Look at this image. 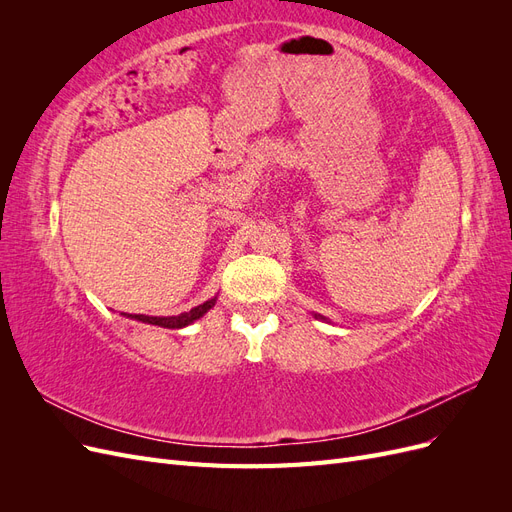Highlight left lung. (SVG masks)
Masks as SVG:
<instances>
[{
    "instance_id": "obj_1",
    "label": "left lung",
    "mask_w": 512,
    "mask_h": 512,
    "mask_svg": "<svg viewBox=\"0 0 512 512\" xmlns=\"http://www.w3.org/2000/svg\"><path fill=\"white\" fill-rule=\"evenodd\" d=\"M312 316H314L316 320H322V322H329V324H331V320H329L327 316H322V314H312Z\"/></svg>"
}]
</instances>
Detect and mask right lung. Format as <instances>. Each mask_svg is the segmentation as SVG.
<instances>
[{"label": "right lung", "mask_w": 512, "mask_h": 512, "mask_svg": "<svg viewBox=\"0 0 512 512\" xmlns=\"http://www.w3.org/2000/svg\"><path fill=\"white\" fill-rule=\"evenodd\" d=\"M215 301H218V297L200 303V305L192 307L190 312H183L179 316H145V314H126V312H121V316L130 318V320L145 322V324H156V327H162V329H183V327H188V324L203 318L209 312V309L215 305Z\"/></svg>", "instance_id": "1"}]
</instances>
